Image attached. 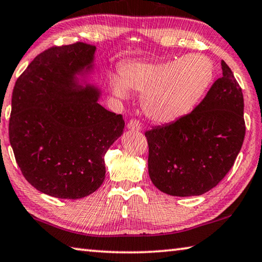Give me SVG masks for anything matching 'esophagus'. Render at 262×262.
Here are the masks:
<instances>
[{
	"label": "esophagus",
	"instance_id": "obj_1",
	"mask_svg": "<svg viewBox=\"0 0 262 262\" xmlns=\"http://www.w3.org/2000/svg\"><path fill=\"white\" fill-rule=\"evenodd\" d=\"M126 127L128 128V130H132V131H139L141 128L140 123L138 121H136V119H132V121L128 122Z\"/></svg>",
	"mask_w": 262,
	"mask_h": 262
}]
</instances>
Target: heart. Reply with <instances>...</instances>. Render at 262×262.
Masks as SVG:
<instances>
[{
	"mask_svg": "<svg viewBox=\"0 0 262 262\" xmlns=\"http://www.w3.org/2000/svg\"><path fill=\"white\" fill-rule=\"evenodd\" d=\"M214 73V64L207 56L191 54L158 63H127L121 68V78L112 77V87L119 98H126L127 90L144 94L145 116L166 124L195 107L212 84Z\"/></svg>",
	"mask_w": 262,
	"mask_h": 262,
	"instance_id": "b5f03b06",
	"label": "heart"
}]
</instances>
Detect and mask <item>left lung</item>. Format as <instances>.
<instances>
[{"instance_id": "left-lung-1", "label": "left lung", "mask_w": 262, "mask_h": 262, "mask_svg": "<svg viewBox=\"0 0 262 262\" xmlns=\"http://www.w3.org/2000/svg\"><path fill=\"white\" fill-rule=\"evenodd\" d=\"M221 68L222 77L193 112L145 134L149 177L163 193L204 194L235 163L245 137L244 99L231 69L224 61Z\"/></svg>"}]
</instances>
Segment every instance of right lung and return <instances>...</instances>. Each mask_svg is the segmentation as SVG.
<instances>
[{
	"instance_id": "add662e5",
	"label": "right lung",
	"mask_w": 262,
	"mask_h": 262,
	"mask_svg": "<svg viewBox=\"0 0 262 262\" xmlns=\"http://www.w3.org/2000/svg\"><path fill=\"white\" fill-rule=\"evenodd\" d=\"M95 52L82 42L49 48L13 87L9 139L16 161L32 186L54 198L81 199L99 189L104 154L125 125L99 103Z\"/></svg>"
}]
</instances>
